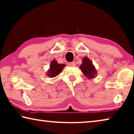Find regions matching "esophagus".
<instances>
[{
	"label": "esophagus",
	"mask_w": 134,
	"mask_h": 134,
	"mask_svg": "<svg viewBox=\"0 0 134 134\" xmlns=\"http://www.w3.org/2000/svg\"><path fill=\"white\" fill-rule=\"evenodd\" d=\"M69 64L70 66H71V67H75V66H76V64H75V62L70 63Z\"/></svg>",
	"instance_id": "34e87169"
}]
</instances>
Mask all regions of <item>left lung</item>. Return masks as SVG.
I'll return each mask as SVG.
<instances>
[{
    "mask_svg": "<svg viewBox=\"0 0 134 134\" xmlns=\"http://www.w3.org/2000/svg\"><path fill=\"white\" fill-rule=\"evenodd\" d=\"M79 69L88 79H92L97 77V71L92 61L87 57H85L82 59V63L80 65Z\"/></svg>",
    "mask_w": 134,
    "mask_h": 134,
    "instance_id": "1",
    "label": "left lung"
}]
</instances>
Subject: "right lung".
I'll return each mask as SVG.
<instances>
[{
  "label": "right lung",
  "instance_id": "right-lung-1",
  "mask_svg": "<svg viewBox=\"0 0 134 134\" xmlns=\"http://www.w3.org/2000/svg\"><path fill=\"white\" fill-rule=\"evenodd\" d=\"M65 66V64H59L55 59H53L51 63L49 69H48V71L46 72V75L50 77H55V76H58L63 71Z\"/></svg>",
  "mask_w": 134,
  "mask_h": 134
}]
</instances>
